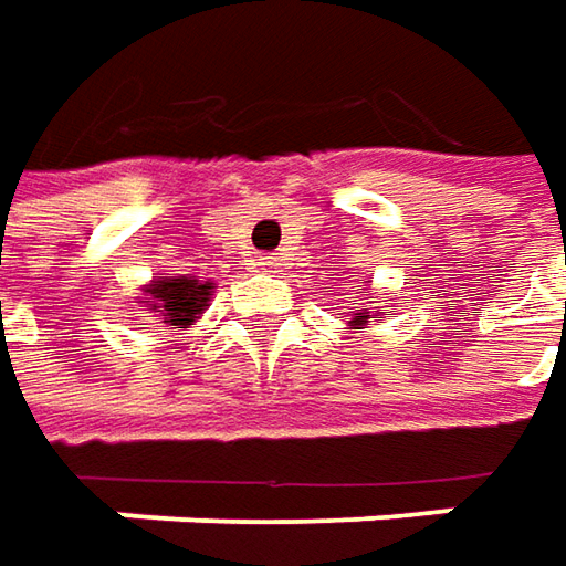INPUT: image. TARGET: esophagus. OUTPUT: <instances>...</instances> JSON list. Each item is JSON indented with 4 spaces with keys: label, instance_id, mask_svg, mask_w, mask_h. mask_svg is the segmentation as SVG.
I'll list each match as a JSON object with an SVG mask.
<instances>
[{
    "label": "esophagus",
    "instance_id": "1",
    "mask_svg": "<svg viewBox=\"0 0 566 566\" xmlns=\"http://www.w3.org/2000/svg\"><path fill=\"white\" fill-rule=\"evenodd\" d=\"M279 265H282V256H275V253L272 256H259V269H279Z\"/></svg>",
    "mask_w": 566,
    "mask_h": 566
}]
</instances>
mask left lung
Here are the masks:
<instances>
[{
	"label": "left lung",
	"instance_id": "1",
	"mask_svg": "<svg viewBox=\"0 0 566 566\" xmlns=\"http://www.w3.org/2000/svg\"><path fill=\"white\" fill-rule=\"evenodd\" d=\"M357 294H367V287H357ZM367 304H377V301H367ZM370 319H382L380 316V310L374 307H367V310H355L352 313V319H348V329L355 332V329H367L370 326Z\"/></svg>",
	"mask_w": 566,
	"mask_h": 566
}]
</instances>
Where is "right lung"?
<instances>
[{"label":"right lung","mask_w":566,"mask_h":566,"mask_svg":"<svg viewBox=\"0 0 566 566\" xmlns=\"http://www.w3.org/2000/svg\"><path fill=\"white\" fill-rule=\"evenodd\" d=\"M211 287L214 282H199L196 275H155L151 282L142 284V304L160 316L164 326L189 329L209 310Z\"/></svg>","instance_id":"add662e5"}]
</instances>
